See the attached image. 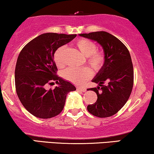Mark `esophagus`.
I'll list each match as a JSON object with an SVG mask.
<instances>
[{
  "label": "esophagus",
  "mask_w": 154,
  "mask_h": 154,
  "mask_svg": "<svg viewBox=\"0 0 154 154\" xmlns=\"http://www.w3.org/2000/svg\"><path fill=\"white\" fill-rule=\"evenodd\" d=\"M77 90H80V91H81V92H83L86 91V88L84 87H77Z\"/></svg>",
  "instance_id": "obj_1"
}]
</instances>
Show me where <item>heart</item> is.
Segmentation results:
<instances>
[{
	"label": "heart",
	"mask_w": 154,
	"mask_h": 154,
	"mask_svg": "<svg viewBox=\"0 0 154 154\" xmlns=\"http://www.w3.org/2000/svg\"><path fill=\"white\" fill-rule=\"evenodd\" d=\"M76 47L84 57H88V63L95 71L102 68L104 64V54L102 52L96 51L97 46L95 43L87 39L79 40L75 43ZM64 48L60 47L56 50L54 54V60L57 66L62 67L64 63L62 60V53ZM63 77L67 81L75 84H83L89 79L92 75V71L89 68L77 69L70 67L63 72Z\"/></svg>",
	"instance_id": "heart-1"
}]
</instances>
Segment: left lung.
I'll list each match as a JSON object with an SVG mask.
<instances>
[{"label": "left lung", "mask_w": 154, "mask_h": 154, "mask_svg": "<svg viewBox=\"0 0 154 154\" xmlns=\"http://www.w3.org/2000/svg\"><path fill=\"white\" fill-rule=\"evenodd\" d=\"M79 35L100 44L105 57L104 65L92 80L98 86L88 90L97 95L96 102L88 106V111L97 117L111 116L125 104L133 87L134 71L130 52L119 39L106 31ZM105 82L106 86L103 85Z\"/></svg>", "instance_id": "8db88e82"}]
</instances>
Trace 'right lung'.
<instances>
[{"label": "right lung", "mask_w": 154, "mask_h": 154, "mask_svg": "<svg viewBox=\"0 0 154 154\" xmlns=\"http://www.w3.org/2000/svg\"><path fill=\"white\" fill-rule=\"evenodd\" d=\"M76 34L46 33L26 44L19 54L14 80L21 103L29 113L40 119H50L62 112L66 94L76 88L70 82L56 75L54 54L61 46L69 43ZM55 81L53 90L45 89Z\"/></svg>", "instance_id": "obj_1"}]
</instances>
